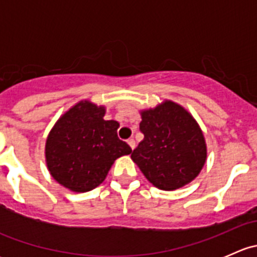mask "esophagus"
Listing matches in <instances>:
<instances>
[{"label": "esophagus", "mask_w": 257, "mask_h": 257, "mask_svg": "<svg viewBox=\"0 0 257 257\" xmlns=\"http://www.w3.org/2000/svg\"><path fill=\"white\" fill-rule=\"evenodd\" d=\"M128 144H129V147H131V149H134V148H136V142H134L133 138L129 139Z\"/></svg>", "instance_id": "34e87169"}]
</instances>
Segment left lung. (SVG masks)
Returning a JSON list of instances; mask_svg holds the SVG:
<instances>
[{
	"mask_svg": "<svg viewBox=\"0 0 257 257\" xmlns=\"http://www.w3.org/2000/svg\"><path fill=\"white\" fill-rule=\"evenodd\" d=\"M144 139L132 159L144 177L162 190H175L194 180L206 162V143L190 113L172 100L141 112Z\"/></svg>",
	"mask_w": 257,
	"mask_h": 257,
	"instance_id": "left-lung-1",
	"label": "left lung"
}]
</instances>
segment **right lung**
<instances>
[{
	"mask_svg": "<svg viewBox=\"0 0 257 257\" xmlns=\"http://www.w3.org/2000/svg\"><path fill=\"white\" fill-rule=\"evenodd\" d=\"M105 108L80 100L49 132L46 163L57 183L76 193L93 190L104 181L114 160L132 153L116 136L119 123L105 120Z\"/></svg>",
	"mask_w": 257,
	"mask_h": 257,
	"instance_id": "add662e5",
	"label": "right lung"
}]
</instances>
